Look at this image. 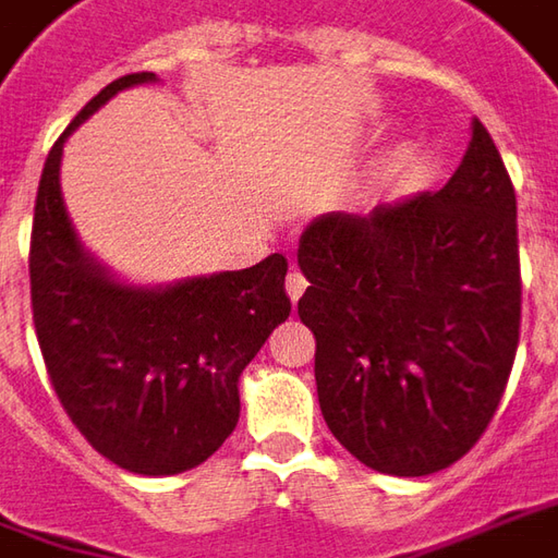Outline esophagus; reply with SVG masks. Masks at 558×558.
I'll return each instance as SVG.
<instances>
[{"instance_id": "obj_1", "label": "esophagus", "mask_w": 558, "mask_h": 558, "mask_svg": "<svg viewBox=\"0 0 558 558\" xmlns=\"http://www.w3.org/2000/svg\"><path fill=\"white\" fill-rule=\"evenodd\" d=\"M305 287H308V280L302 278L299 271H290V275H287V293H290L293 302H299V296L305 293Z\"/></svg>"}]
</instances>
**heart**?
<instances>
[{
    "label": "heart",
    "mask_w": 558,
    "mask_h": 558,
    "mask_svg": "<svg viewBox=\"0 0 558 558\" xmlns=\"http://www.w3.org/2000/svg\"><path fill=\"white\" fill-rule=\"evenodd\" d=\"M404 157H408V150H398V154H395V160H404ZM376 197V191H367V201H374Z\"/></svg>",
    "instance_id": "b5f03b06"
}]
</instances>
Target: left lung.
<instances>
[{
    "mask_svg": "<svg viewBox=\"0 0 558 558\" xmlns=\"http://www.w3.org/2000/svg\"><path fill=\"white\" fill-rule=\"evenodd\" d=\"M320 413L345 451L386 475H433L488 429L519 345L515 191L472 138L435 194L327 213L299 238Z\"/></svg>",
    "mask_w": 558,
    "mask_h": 558,
    "instance_id": "left-lung-1",
    "label": "left lung"
}]
</instances>
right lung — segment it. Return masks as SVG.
Segmentation results:
<instances>
[{
	"instance_id": "right-lung-1",
	"label": "right lung",
	"mask_w": 558,
	"mask_h": 558,
	"mask_svg": "<svg viewBox=\"0 0 558 558\" xmlns=\"http://www.w3.org/2000/svg\"><path fill=\"white\" fill-rule=\"evenodd\" d=\"M157 83L129 73L88 101L54 142L36 191L29 299L51 386L88 445L120 470L175 475L234 433L243 367L290 317L287 259L175 283H125L88 253L64 206L70 132L117 92Z\"/></svg>"
}]
</instances>
